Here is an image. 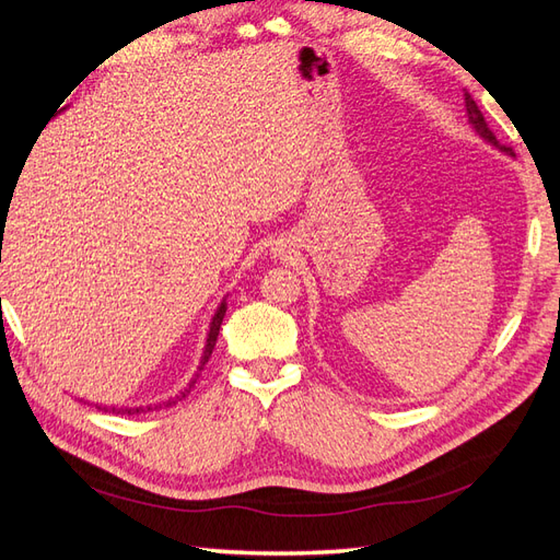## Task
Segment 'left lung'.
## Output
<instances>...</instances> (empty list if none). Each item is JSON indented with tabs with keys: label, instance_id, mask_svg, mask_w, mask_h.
<instances>
[{
	"label": "left lung",
	"instance_id": "1",
	"mask_svg": "<svg viewBox=\"0 0 560 560\" xmlns=\"http://www.w3.org/2000/svg\"><path fill=\"white\" fill-rule=\"evenodd\" d=\"M465 107H467V121H469V126L477 130V135L479 138H483L488 144H493L495 149H500V151H504L506 156H514L512 154V149H506V147H500L498 144V140H495V135L490 132V128H488V124H486V118H483V114H481V109L477 107V103H474L471 100V95L465 91Z\"/></svg>",
	"mask_w": 560,
	"mask_h": 560
}]
</instances>
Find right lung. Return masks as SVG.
I'll return each instance as SVG.
<instances>
[{
  "mask_svg": "<svg viewBox=\"0 0 560 560\" xmlns=\"http://www.w3.org/2000/svg\"><path fill=\"white\" fill-rule=\"evenodd\" d=\"M60 112V109H58ZM56 114V112H54ZM50 121V118H48ZM4 224V222H2ZM224 315H226V296L222 299V303H219L217 306V311H214V315H212V322H210V329H208V338H206V348H202V354H200V362H198V369H196V374H194V378L186 383V387L184 389H179V395H175V397H171V399H165V401H159V404H154V406H105V404H95L97 409H103V411H112V413H121V416H132V413H144V411H149V409H161V406H173V404H177L182 397H186L191 393V387H194V383L198 381V376H200V371H202V366L208 364V360H210V354H212V350H214V343H217V336H219V327H222V322H224Z\"/></svg>",
  "mask_w": 560,
  "mask_h": 560,
  "instance_id": "1",
  "label": "right lung"
}]
</instances>
